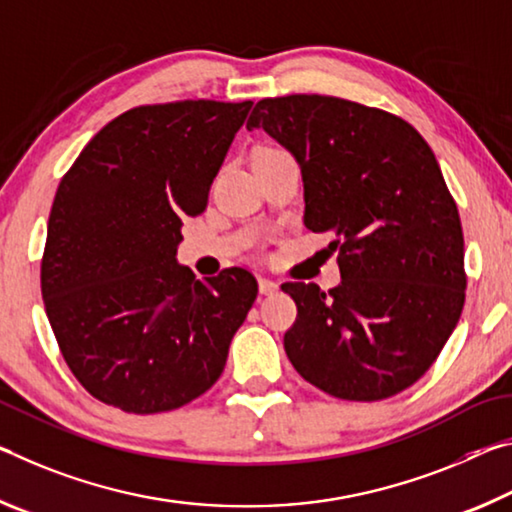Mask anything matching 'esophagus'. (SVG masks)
Instances as JSON below:
<instances>
[{
    "mask_svg": "<svg viewBox=\"0 0 512 512\" xmlns=\"http://www.w3.org/2000/svg\"><path fill=\"white\" fill-rule=\"evenodd\" d=\"M258 290H261V295H274V292H279V283L272 281V279H258Z\"/></svg>",
    "mask_w": 512,
    "mask_h": 512,
    "instance_id": "obj_1",
    "label": "esophagus"
}]
</instances>
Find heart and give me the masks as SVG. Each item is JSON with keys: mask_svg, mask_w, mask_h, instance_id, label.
Here are the masks:
<instances>
[{"mask_svg": "<svg viewBox=\"0 0 512 512\" xmlns=\"http://www.w3.org/2000/svg\"><path fill=\"white\" fill-rule=\"evenodd\" d=\"M270 149H276V147H263V149H258V152H270Z\"/></svg>", "mask_w": 512, "mask_h": 512, "instance_id": "obj_1", "label": "heart"}]
</instances>
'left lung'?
Here are the masks:
<instances>
[{"label": "left lung", "mask_w": 512, "mask_h": 512, "mask_svg": "<svg viewBox=\"0 0 512 512\" xmlns=\"http://www.w3.org/2000/svg\"><path fill=\"white\" fill-rule=\"evenodd\" d=\"M288 147L304 177V224L333 231L342 281H290L283 335L295 370L326 395H399L440 356L465 306L458 206L429 142L399 115L331 95L267 97L247 129Z\"/></svg>", "instance_id": "1"}]
</instances>
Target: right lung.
Masks as SVG:
<instances>
[{
	"label": "right lung",
	"mask_w": 512,
	"mask_h": 512,
	"mask_svg": "<svg viewBox=\"0 0 512 512\" xmlns=\"http://www.w3.org/2000/svg\"><path fill=\"white\" fill-rule=\"evenodd\" d=\"M251 102L147 104L117 115L58 183L40 290L58 349L92 397L154 415L211 388L254 304V274L195 281L183 217L208 192Z\"/></svg>",
	"instance_id": "add662e5"
}]
</instances>
